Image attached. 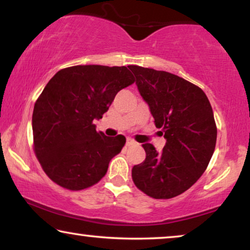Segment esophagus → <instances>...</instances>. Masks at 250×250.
<instances>
[{
  "label": "esophagus",
  "instance_id": "esophagus-1",
  "mask_svg": "<svg viewBox=\"0 0 250 250\" xmlns=\"http://www.w3.org/2000/svg\"><path fill=\"white\" fill-rule=\"evenodd\" d=\"M135 142L133 141L132 139H127V141H126V146H134Z\"/></svg>",
  "mask_w": 250,
  "mask_h": 250
}]
</instances>
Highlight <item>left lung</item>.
Returning <instances> with one entry per match:
<instances>
[{"mask_svg": "<svg viewBox=\"0 0 250 250\" xmlns=\"http://www.w3.org/2000/svg\"><path fill=\"white\" fill-rule=\"evenodd\" d=\"M136 86L166 139L163 151L142 145L146 159L133 166V182L155 199L183 193L206 170L217 129L209 100L200 87L163 70L131 66Z\"/></svg>", "mask_w": 250, "mask_h": 250, "instance_id": "8db88e82", "label": "left lung"}]
</instances>
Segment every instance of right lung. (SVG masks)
Wrapping results in <instances>:
<instances>
[{"instance_id": "obj_1", "label": "right lung", "mask_w": 250, "mask_h": 250, "mask_svg": "<svg viewBox=\"0 0 250 250\" xmlns=\"http://www.w3.org/2000/svg\"><path fill=\"white\" fill-rule=\"evenodd\" d=\"M134 83L125 66H74L58 71L44 87L33 111L34 150L53 182L83 190L105 175L109 162L124 146V135L97 132L116 94Z\"/></svg>"}]
</instances>
